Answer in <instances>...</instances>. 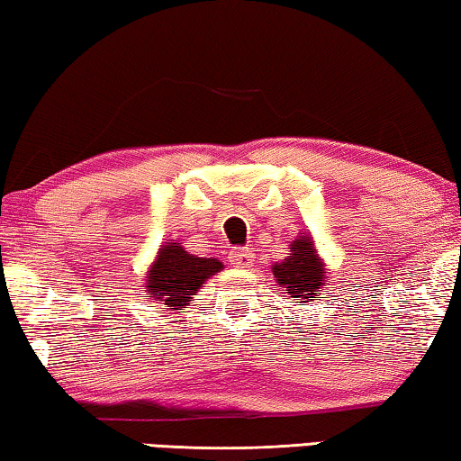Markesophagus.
Here are the masks:
<instances>
[{
    "instance_id": "34e87169",
    "label": "esophagus",
    "mask_w": 461,
    "mask_h": 461,
    "mask_svg": "<svg viewBox=\"0 0 461 461\" xmlns=\"http://www.w3.org/2000/svg\"><path fill=\"white\" fill-rule=\"evenodd\" d=\"M230 264L235 267H251L253 266V253L245 247H239V249L232 251Z\"/></svg>"
}]
</instances>
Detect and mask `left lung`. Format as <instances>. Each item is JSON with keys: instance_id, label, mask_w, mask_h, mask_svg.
I'll return each instance as SVG.
<instances>
[{"instance_id": "obj_1", "label": "left lung", "mask_w": 461, "mask_h": 461, "mask_svg": "<svg viewBox=\"0 0 461 461\" xmlns=\"http://www.w3.org/2000/svg\"><path fill=\"white\" fill-rule=\"evenodd\" d=\"M288 255L272 266L276 285L286 290L294 303H313L328 293V267L317 251L311 232L301 230L288 245Z\"/></svg>"}]
</instances>
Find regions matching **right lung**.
<instances>
[{"label":"right lung","instance_id":"1","mask_svg":"<svg viewBox=\"0 0 461 461\" xmlns=\"http://www.w3.org/2000/svg\"><path fill=\"white\" fill-rule=\"evenodd\" d=\"M222 261L216 258H197L185 251L179 240L162 243L157 258L144 276V288L152 304L165 311H181L200 293L212 276L222 272Z\"/></svg>","mask_w":461,"mask_h":461}]
</instances>
